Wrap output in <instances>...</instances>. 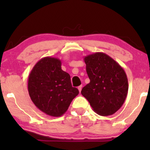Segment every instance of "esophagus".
Returning <instances> with one entry per match:
<instances>
[{"instance_id":"esophagus-1","label":"esophagus","mask_w":150,"mask_h":150,"mask_svg":"<svg viewBox=\"0 0 150 150\" xmlns=\"http://www.w3.org/2000/svg\"><path fill=\"white\" fill-rule=\"evenodd\" d=\"M82 85H80V86H79L78 87H77V89H78V90H79V92H81V90H82Z\"/></svg>"}]
</instances>
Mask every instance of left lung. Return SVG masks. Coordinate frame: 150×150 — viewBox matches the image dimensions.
Listing matches in <instances>:
<instances>
[{"label": "left lung", "instance_id": "obj_1", "mask_svg": "<svg viewBox=\"0 0 150 150\" xmlns=\"http://www.w3.org/2000/svg\"><path fill=\"white\" fill-rule=\"evenodd\" d=\"M86 70L90 80L81 91L100 116H109L121 107L128 91L125 72L107 54L97 52L84 58Z\"/></svg>", "mask_w": 150, "mask_h": 150}]
</instances>
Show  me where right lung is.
<instances>
[{"instance_id":"right-lung-1","label":"right lung","mask_w":150,"mask_h":150,"mask_svg":"<svg viewBox=\"0 0 150 150\" xmlns=\"http://www.w3.org/2000/svg\"><path fill=\"white\" fill-rule=\"evenodd\" d=\"M28 92L34 105L53 117L64 114L79 94L71 85L69 74L61 69V60L49 56L39 60L31 70Z\"/></svg>"}]
</instances>
